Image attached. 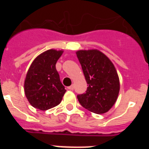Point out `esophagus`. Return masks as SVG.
Wrapping results in <instances>:
<instances>
[{
    "label": "esophagus",
    "instance_id": "1",
    "mask_svg": "<svg viewBox=\"0 0 149 149\" xmlns=\"http://www.w3.org/2000/svg\"><path fill=\"white\" fill-rule=\"evenodd\" d=\"M68 89H69V90H73V89H74V85H72V86H68Z\"/></svg>",
    "mask_w": 149,
    "mask_h": 149
}]
</instances>
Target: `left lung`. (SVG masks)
I'll return each mask as SVG.
<instances>
[{"instance_id": "left-lung-1", "label": "left lung", "mask_w": 149, "mask_h": 149, "mask_svg": "<svg viewBox=\"0 0 149 149\" xmlns=\"http://www.w3.org/2000/svg\"><path fill=\"white\" fill-rule=\"evenodd\" d=\"M87 83L86 93L77 95L81 106L95 113L108 111L116 101L119 79L112 62L98 50L76 52Z\"/></svg>"}]
</instances>
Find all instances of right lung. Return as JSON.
Wrapping results in <instances>:
<instances>
[{"instance_id":"obj_1","label":"right lung","mask_w":149,"mask_h":149,"mask_svg":"<svg viewBox=\"0 0 149 149\" xmlns=\"http://www.w3.org/2000/svg\"><path fill=\"white\" fill-rule=\"evenodd\" d=\"M63 51L48 50L32 63L26 75L24 93L33 107L47 110L58 105L66 92L56 69Z\"/></svg>"}]
</instances>
